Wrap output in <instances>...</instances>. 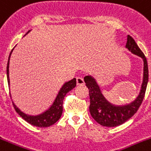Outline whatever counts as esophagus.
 <instances>
[{"label":"esophagus","instance_id":"1","mask_svg":"<svg viewBox=\"0 0 151 151\" xmlns=\"http://www.w3.org/2000/svg\"><path fill=\"white\" fill-rule=\"evenodd\" d=\"M77 83H78V85H83V84H84L83 78L82 77H78L77 78Z\"/></svg>","mask_w":151,"mask_h":151}]
</instances>
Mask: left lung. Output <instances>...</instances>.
I'll list each match as a JSON object with an SVG mask.
<instances>
[{"label":"left lung","instance_id":"8db88e82","mask_svg":"<svg viewBox=\"0 0 151 151\" xmlns=\"http://www.w3.org/2000/svg\"><path fill=\"white\" fill-rule=\"evenodd\" d=\"M126 48L132 54L140 57L144 61V78L140 93L131 103L114 105L110 103L101 91L96 80L92 76H86L83 80L89 89L90 112L95 121L104 127H116L126 122L137 111L144 100L148 82V66L146 57L137 46L132 37L127 35Z\"/></svg>","mask_w":151,"mask_h":151}]
</instances>
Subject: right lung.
<instances>
[{
    "mask_svg": "<svg viewBox=\"0 0 151 151\" xmlns=\"http://www.w3.org/2000/svg\"><path fill=\"white\" fill-rule=\"evenodd\" d=\"M29 32H30V30L27 34H28ZM13 50L14 48L12 49V50L11 51V54L9 55L8 61H7V78L9 86H10L9 63H10V58H11V53H12ZM76 84H77L76 78H73V79L70 80L69 81L64 83V85L62 86V87L60 89L59 92H58L56 98L54 100V103L50 105V107L47 110H46L44 112L41 113V114H40L38 115L27 114L25 113L22 112L13 102L14 107L15 111H17V113H18V114L24 121L29 123L30 124L33 125V126L38 127H50L54 124H55L60 119V117L61 116L62 112H63V100H64L66 94L70 91H71L73 88H74L76 87Z\"/></svg>",
    "mask_w": 151,
    "mask_h": 151,
    "instance_id": "obj_1",
    "label": "right lung"
}]
</instances>
